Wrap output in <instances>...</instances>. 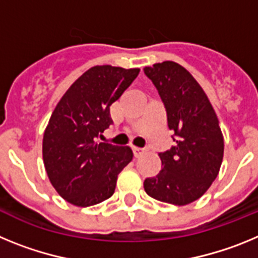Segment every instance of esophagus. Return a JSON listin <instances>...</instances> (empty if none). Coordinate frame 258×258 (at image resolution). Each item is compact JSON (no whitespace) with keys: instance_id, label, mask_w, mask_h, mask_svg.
I'll list each match as a JSON object with an SVG mask.
<instances>
[{"instance_id":"esophagus-1","label":"esophagus","mask_w":258,"mask_h":258,"mask_svg":"<svg viewBox=\"0 0 258 258\" xmlns=\"http://www.w3.org/2000/svg\"><path fill=\"white\" fill-rule=\"evenodd\" d=\"M146 151H147L146 149H137V147H133V152H134V156L136 157H140L141 155L145 154Z\"/></svg>"}]
</instances>
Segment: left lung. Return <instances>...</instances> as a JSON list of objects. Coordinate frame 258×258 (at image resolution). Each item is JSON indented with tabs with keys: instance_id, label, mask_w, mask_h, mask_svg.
I'll return each mask as SVG.
<instances>
[{
	"instance_id": "1",
	"label": "left lung",
	"mask_w": 258,
	"mask_h": 258,
	"mask_svg": "<svg viewBox=\"0 0 258 258\" xmlns=\"http://www.w3.org/2000/svg\"><path fill=\"white\" fill-rule=\"evenodd\" d=\"M166 111L173 142L160 152L161 170L143 182L147 195L174 206L199 199L220 172L223 137L218 118L202 86L186 68L166 60L145 67Z\"/></svg>"
}]
</instances>
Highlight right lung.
Listing matches in <instances>:
<instances>
[{
    "label": "right lung",
    "instance_id": "obj_1",
    "mask_svg": "<svg viewBox=\"0 0 258 258\" xmlns=\"http://www.w3.org/2000/svg\"><path fill=\"white\" fill-rule=\"evenodd\" d=\"M138 74V68L95 66L56 104L45 129L42 156L50 182L71 204L90 207L112 197L118 173L133 159L129 147L99 138L112 124L109 106Z\"/></svg>",
    "mask_w": 258,
    "mask_h": 258
}]
</instances>
